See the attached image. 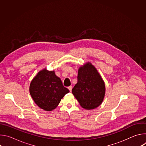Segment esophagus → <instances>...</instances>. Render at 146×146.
Returning <instances> with one entry per match:
<instances>
[{
  "mask_svg": "<svg viewBox=\"0 0 146 146\" xmlns=\"http://www.w3.org/2000/svg\"><path fill=\"white\" fill-rule=\"evenodd\" d=\"M68 89H69V90L70 91V92H71V91H72V86H69V87H68Z\"/></svg>",
  "mask_w": 146,
  "mask_h": 146,
  "instance_id": "esophagus-1",
  "label": "esophagus"
}]
</instances>
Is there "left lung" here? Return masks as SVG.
Returning <instances> with one entry per match:
<instances>
[{"instance_id":"8db88e82","label":"left lung","mask_w":146,"mask_h":146,"mask_svg":"<svg viewBox=\"0 0 146 146\" xmlns=\"http://www.w3.org/2000/svg\"><path fill=\"white\" fill-rule=\"evenodd\" d=\"M72 91L82 108L94 109L103 100L105 83L95 68L88 63L78 69L77 83Z\"/></svg>"}]
</instances>
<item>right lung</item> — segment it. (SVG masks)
Here are the masks:
<instances>
[{
  "instance_id": "right-lung-1",
  "label": "right lung",
  "mask_w": 146,
  "mask_h": 146,
  "mask_svg": "<svg viewBox=\"0 0 146 146\" xmlns=\"http://www.w3.org/2000/svg\"><path fill=\"white\" fill-rule=\"evenodd\" d=\"M29 92L40 108L51 111L57 107L61 99L69 90L63 86L54 71L43 70L38 72L32 81Z\"/></svg>"
}]
</instances>
